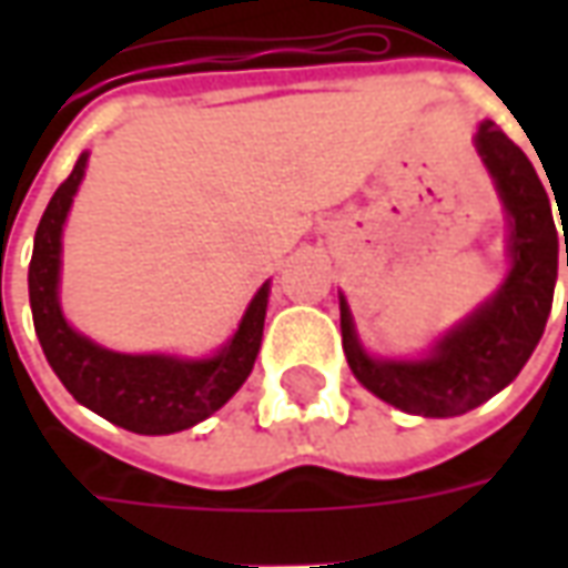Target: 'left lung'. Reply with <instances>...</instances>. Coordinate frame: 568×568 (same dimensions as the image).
I'll list each match as a JSON object with an SVG mask.
<instances>
[{
	"label": "left lung",
	"mask_w": 568,
	"mask_h": 568,
	"mask_svg": "<svg viewBox=\"0 0 568 568\" xmlns=\"http://www.w3.org/2000/svg\"><path fill=\"white\" fill-rule=\"evenodd\" d=\"M475 142L511 219L514 264L496 297L453 328L435 346V353L419 362H381L365 356L349 307L341 297L344 353L358 383L386 405L417 417H459L505 389L532 356L554 304L557 224L545 185L529 158L493 121L477 128ZM557 210L566 224V206L557 203Z\"/></svg>",
	"instance_id": "8db88e82"
}]
</instances>
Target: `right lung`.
Returning <instances> with one entry per match:
<instances>
[{
  "instance_id": "obj_1",
  "label": "right lung",
  "mask_w": 568,
  "mask_h": 568,
  "mask_svg": "<svg viewBox=\"0 0 568 568\" xmlns=\"http://www.w3.org/2000/svg\"><path fill=\"white\" fill-rule=\"evenodd\" d=\"M88 154H81L67 182L36 227L30 261V307L36 334L48 365L75 402L91 407L109 423L136 435H173L197 426L215 414L243 386L255 365L267 313V283L252 297L246 316L219 356L182 362L170 356H124L97 346L72 332L60 313L57 280H60V234L79 191Z\"/></svg>"
}]
</instances>
